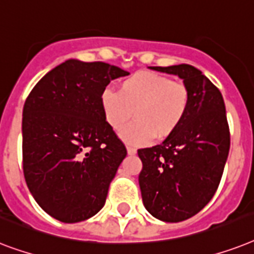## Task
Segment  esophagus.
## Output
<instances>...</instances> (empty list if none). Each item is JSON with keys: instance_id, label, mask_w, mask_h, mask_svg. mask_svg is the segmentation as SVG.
<instances>
[{"instance_id": "34e87169", "label": "esophagus", "mask_w": 254, "mask_h": 254, "mask_svg": "<svg viewBox=\"0 0 254 254\" xmlns=\"http://www.w3.org/2000/svg\"><path fill=\"white\" fill-rule=\"evenodd\" d=\"M136 149L132 147H127V153H128L129 156H133V155H136Z\"/></svg>"}]
</instances>
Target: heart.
<instances>
[{
  "instance_id": "obj_1",
  "label": "heart",
  "mask_w": 254,
  "mask_h": 254,
  "mask_svg": "<svg viewBox=\"0 0 254 254\" xmlns=\"http://www.w3.org/2000/svg\"><path fill=\"white\" fill-rule=\"evenodd\" d=\"M99 103L107 125L121 129L132 115L135 121L121 131L128 145L164 139L180 127L190 107V92L182 82L153 72H137L122 81L119 92L105 89Z\"/></svg>"
}]
</instances>
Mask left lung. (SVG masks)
Instances as JSON below:
<instances>
[{"label": "left lung", "instance_id": "obj_1", "mask_svg": "<svg viewBox=\"0 0 254 254\" xmlns=\"http://www.w3.org/2000/svg\"><path fill=\"white\" fill-rule=\"evenodd\" d=\"M178 76L190 92L184 122L160 145L139 149V186L152 216L177 223L198 214L214 196L230 152L222 93L195 66H151Z\"/></svg>", "mask_w": 254, "mask_h": 254}]
</instances>
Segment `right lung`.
<instances>
[{"mask_svg": "<svg viewBox=\"0 0 254 254\" xmlns=\"http://www.w3.org/2000/svg\"><path fill=\"white\" fill-rule=\"evenodd\" d=\"M107 63L69 59L34 86L23 106V173L36 203L63 223L94 216L127 155L103 117L99 97L128 76Z\"/></svg>", "mask_w": 254, "mask_h": 254, "instance_id": "add662e5", "label": "right lung"}]
</instances>
